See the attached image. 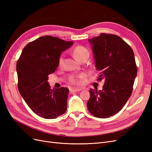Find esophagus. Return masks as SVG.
I'll return each mask as SVG.
<instances>
[{
	"mask_svg": "<svg viewBox=\"0 0 152 152\" xmlns=\"http://www.w3.org/2000/svg\"><path fill=\"white\" fill-rule=\"evenodd\" d=\"M82 89H71L70 91L71 93H75V92H78V91H80Z\"/></svg>",
	"mask_w": 152,
	"mask_h": 152,
	"instance_id": "esophagus-1",
	"label": "esophagus"
}]
</instances>
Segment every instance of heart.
Segmentation results:
<instances>
[{
	"label": "heart",
	"instance_id": "heart-1",
	"mask_svg": "<svg viewBox=\"0 0 152 152\" xmlns=\"http://www.w3.org/2000/svg\"><path fill=\"white\" fill-rule=\"evenodd\" d=\"M73 55L77 61H79L81 58L86 56H89V51L85 47L79 45L74 48L73 50ZM63 62V57L61 56L59 59V65H61ZM84 74H80L78 76H73L70 79V82L73 85H80L81 79L83 78Z\"/></svg>",
	"mask_w": 152,
	"mask_h": 152
}]
</instances>
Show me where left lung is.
Segmentation results:
<instances>
[{
	"instance_id": "left-lung-1",
	"label": "left lung",
	"mask_w": 152,
	"mask_h": 152,
	"mask_svg": "<svg viewBox=\"0 0 152 152\" xmlns=\"http://www.w3.org/2000/svg\"><path fill=\"white\" fill-rule=\"evenodd\" d=\"M95 66L104 80L102 90L91 89L87 109L93 116L108 118L117 113L129 98L137 75L131 48L116 35L101 34L88 40Z\"/></svg>"
}]
</instances>
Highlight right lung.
<instances>
[{
	"label": "right lung",
	"mask_w": 152,
	"mask_h": 152,
	"mask_svg": "<svg viewBox=\"0 0 152 152\" xmlns=\"http://www.w3.org/2000/svg\"><path fill=\"white\" fill-rule=\"evenodd\" d=\"M73 44L56 37L42 36L27 44L17 61L18 87L26 103L35 114L56 118L67 109L69 89L51 90L48 75L56 70L64 50Z\"/></svg>",
	"instance_id": "obj_1"
}]
</instances>
